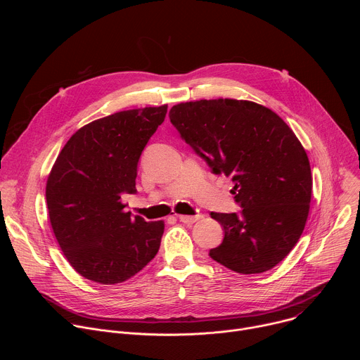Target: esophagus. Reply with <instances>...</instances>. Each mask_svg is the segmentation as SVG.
I'll list each match as a JSON object with an SVG mask.
<instances>
[{
    "instance_id": "obj_1",
    "label": "esophagus",
    "mask_w": 360,
    "mask_h": 360,
    "mask_svg": "<svg viewBox=\"0 0 360 360\" xmlns=\"http://www.w3.org/2000/svg\"><path fill=\"white\" fill-rule=\"evenodd\" d=\"M179 218V221L181 222H184V224H188V225H191V224H195L198 219H200V215H195V217H188V215H179L178 217Z\"/></svg>"
}]
</instances>
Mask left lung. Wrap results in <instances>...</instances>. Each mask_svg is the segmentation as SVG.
I'll use <instances>...</instances> for the list:
<instances>
[{"mask_svg": "<svg viewBox=\"0 0 360 360\" xmlns=\"http://www.w3.org/2000/svg\"><path fill=\"white\" fill-rule=\"evenodd\" d=\"M169 120L214 174L232 178L242 208L211 212L225 233L211 258L243 275L276 266L299 240L312 196L309 160L293 131L269 108L228 98L182 102Z\"/></svg>", "mask_w": 360, "mask_h": 360, "instance_id": "obj_1", "label": "left lung"}]
</instances>
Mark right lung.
<instances>
[{
	"label": "right lung",
	"mask_w": 360,
	"mask_h": 360,
	"mask_svg": "<svg viewBox=\"0 0 360 360\" xmlns=\"http://www.w3.org/2000/svg\"><path fill=\"white\" fill-rule=\"evenodd\" d=\"M168 105L112 114L78 129L51 169L46 207L54 235L84 278L121 283L145 268L160 249L164 222L125 212L135 193L141 153L164 122Z\"/></svg>",
	"instance_id": "add662e5"
}]
</instances>
